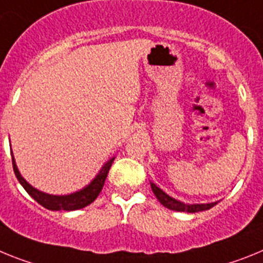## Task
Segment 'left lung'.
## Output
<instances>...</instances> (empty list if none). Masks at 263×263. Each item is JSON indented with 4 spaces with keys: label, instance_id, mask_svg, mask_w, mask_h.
Listing matches in <instances>:
<instances>
[{
    "label": "left lung",
    "instance_id": "left-lung-1",
    "mask_svg": "<svg viewBox=\"0 0 263 263\" xmlns=\"http://www.w3.org/2000/svg\"><path fill=\"white\" fill-rule=\"evenodd\" d=\"M151 188H152V192L155 193L157 200L160 201V204H163L164 206L171 209V211H176V212H188V213H196V212H202V211H208V209H211L213 208L217 202H211V204H184L181 201L176 200V198L171 197L168 196L164 191L156 186L154 182H151Z\"/></svg>",
    "mask_w": 263,
    "mask_h": 263
}]
</instances>
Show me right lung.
<instances>
[{"label": "right lung", "instance_id": "obj_1", "mask_svg": "<svg viewBox=\"0 0 263 263\" xmlns=\"http://www.w3.org/2000/svg\"><path fill=\"white\" fill-rule=\"evenodd\" d=\"M11 160H13V170H14L15 177L18 179V181L21 182V185L24 186L25 191L34 198V200L38 202L40 205H42L43 208H46L49 211H77V209H82V208L87 206L91 202L95 201V198L99 196L100 191L103 188L104 181H106V177L108 175V171L112 165L114 160L109 159L103 166L100 172L95 176V179L88 184L87 186H84L81 191L71 193V195H65V196H54V195H47V193H43V192L38 191L34 186H31L26 180L24 179L20 173L17 168V164L14 161V156L11 155Z\"/></svg>", "mask_w": 263, "mask_h": 263}]
</instances>
